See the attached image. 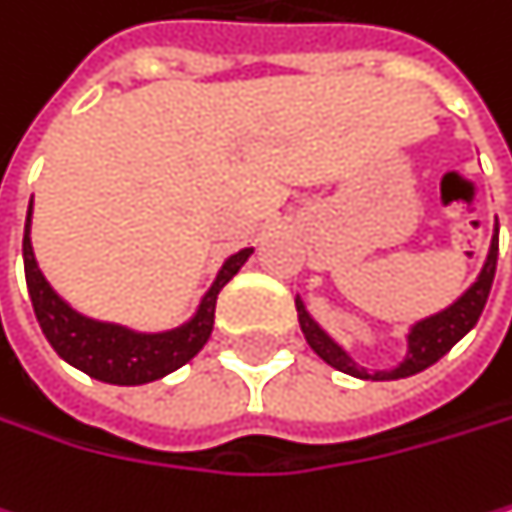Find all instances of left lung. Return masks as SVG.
<instances>
[{
  "label": "left lung",
  "instance_id": "8db88e82",
  "mask_svg": "<svg viewBox=\"0 0 512 512\" xmlns=\"http://www.w3.org/2000/svg\"><path fill=\"white\" fill-rule=\"evenodd\" d=\"M495 267H498V230L492 236V245H489V258L473 282L452 306H446L443 312L431 315V318H422L413 324V331L407 337V358L400 361L394 370H364L358 367L346 352L343 346H337L331 337H327L321 327L309 318L303 300L297 297V318H300V331L306 337V343L312 346V352L324 361L331 364L349 376H358V379H404V376H413V373H422L425 367L437 364L473 324L480 321L483 309H486V300H489V291H492V279H495Z\"/></svg>",
  "mask_w": 512,
  "mask_h": 512
}]
</instances>
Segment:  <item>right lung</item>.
<instances>
[{
  "instance_id": "add662e5",
  "label": "right lung",
  "mask_w": 512,
  "mask_h": 512,
  "mask_svg": "<svg viewBox=\"0 0 512 512\" xmlns=\"http://www.w3.org/2000/svg\"><path fill=\"white\" fill-rule=\"evenodd\" d=\"M29 221H32V203H29L26 227H23V270H26V288H29L35 318L42 324V334L48 337V343L63 361H69L72 367L108 385H145V382L163 379L181 364H188L212 337L218 291L239 273V267L251 254V248L230 254L224 267L218 270V279L200 300V309L191 321L163 334H139V331H130V327L96 321V318L75 312L48 285V279L42 276L32 254Z\"/></svg>"
}]
</instances>
